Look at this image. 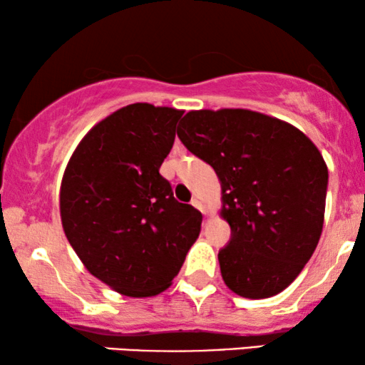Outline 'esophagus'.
<instances>
[{"instance_id": "obj_1", "label": "esophagus", "mask_w": 365, "mask_h": 365, "mask_svg": "<svg viewBox=\"0 0 365 365\" xmlns=\"http://www.w3.org/2000/svg\"><path fill=\"white\" fill-rule=\"evenodd\" d=\"M192 205H193V207H195V208H198V210H200V212H202L203 215H207V210H205V207H203V205H202V202H200V200H198V198H193V200H192Z\"/></svg>"}]
</instances>
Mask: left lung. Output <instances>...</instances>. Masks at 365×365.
<instances>
[{"instance_id": "obj_1", "label": "left lung", "mask_w": 365, "mask_h": 365, "mask_svg": "<svg viewBox=\"0 0 365 365\" xmlns=\"http://www.w3.org/2000/svg\"><path fill=\"white\" fill-rule=\"evenodd\" d=\"M177 135L222 183L232 228L218 253L225 284L248 299L286 289L322 233L329 175L321 152L296 127L248 109L190 110Z\"/></svg>"}]
</instances>
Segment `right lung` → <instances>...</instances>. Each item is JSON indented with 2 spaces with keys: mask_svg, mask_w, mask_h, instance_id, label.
Masks as SVG:
<instances>
[{
  "mask_svg": "<svg viewBox=\"0 0 365 365\" xmlns=\"http://www.w3.org/2000/svg\"><path fill=\"white\" fill-rule=\"evenodd\" d=\"M182 115L145 102L122 107L86 133L64 170V233L87 271L124 296L165 291L202 228V213L177 202L158 172Z\"/></svg>",
  "mask_w": 365,
  "mask_h": 365,
  "instance_id": "1",
  "label": "right lung"
}]
</instances>
